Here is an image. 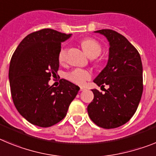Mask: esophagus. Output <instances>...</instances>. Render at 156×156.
Wrapping results in <instances>:
<instances>
[{
	"label": "esophagus",
	"mask_w": 156,
	"mask_h": 156,
	"mask_svg": "<svg viewBox=\"0 0 156 156\" xmlns=\"http://www.w3.org/2000/svg\"><path fill=\"white\" fill-rule=\"evenodd\" d=\"M86 89L85 87H81V88H80V91H85Z\"/></svg>",
	"instance_id": "1"
}]
</instances>
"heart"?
<instances>
[{"label":"heart","instance_id":"heart-1","mask_svg":"<svg viewBox=\"0 0 156 156\" xmlns=\"http://www.w3.org/2000/svg\"><path fill=\"white\" fill-rule=\"evenodd\" d=\"M81 45L86 54L91 58L97 57L98 55H101L102 52V46L100 42L96 39L91 37L85 38L81 41ZM67 55V48L66 46H62L58 52V61L59 62V63H64L66 62ZM100 63V59H97L96 63ZM66 77L70 82L78 86H83L87 81L91 79L92 73L86 69L75 68L69 71Z\"/></svg>","mask_w":156,"mask_h":156}]
</instances>
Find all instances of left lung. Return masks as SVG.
Masks as SVG:
<instances>
[{
    "instance_id": "obj_1",
    "label": "left lung",
    "mask_w": 156,
    "mask_h": 156,
    "mask_svg": "<svg viewBox=\"0 0 156 156\" xmlns=\"http://www.w3.org/2000/svg\"><path fill=\"white\" fill-rule=\"evenodd\" d=\"M110 42L106 67L93 81L105 93L93 89L87 108L92 121L104 129L124 125L136 112L143 93V67L137 49L121 34L110 29L96 31Z\"/></svg>"
}]
</instances>
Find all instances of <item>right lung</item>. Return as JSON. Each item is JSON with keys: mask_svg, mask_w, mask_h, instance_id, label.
Instances as JSON below:
<instances>
[{"mask_svg": "<svg viewBox=\"0 0 156 156\" xmlns=\"http://www.w3.org/2000/svg\"><path fill=\"white\" fill-rule=\"evenodd\" d=\"M70 34L45 28L28 34L15 50L9 66L11 94L16 109L33 125L49 127L67 115L80 88L66 79L48 85L59 70L58 52Z\"/></svg>", "mask_w": 156, "mask_h": 156, "instance_id": "add662e5", "label": "right lung"}]
</instances>
